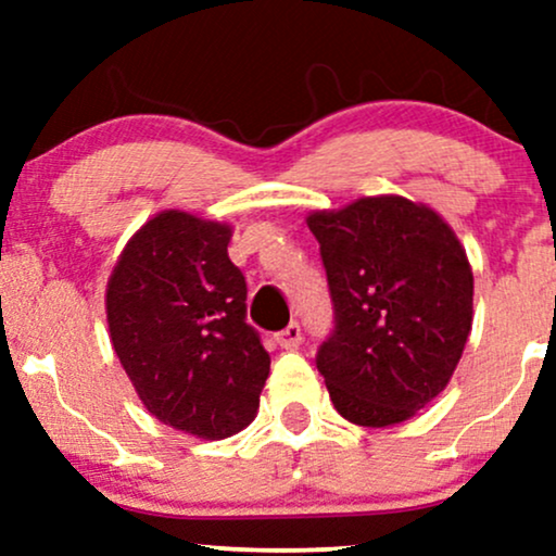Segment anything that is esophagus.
<instances>
[{
    "mask_svg": "<svg viewBox=\"0 0 556 556\" xmlns=\"http://www.w3.org/2000/svg\"><path fill=\"white\" fill-rule=\"evenodd\" d=\"M277 342H279V348H285V350H298L300 342H303V331H300V324H290V327H285L282 331H279Z\"/></svg>",
    "mask_w": 556,
    "mask_h": 556,
    "instance_id": "esophagus-1",
    "label": "esophagus"
}]
</instances>
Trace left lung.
Masks as SVG:
<instances>
[{
    "label": "left lung",
    "instance_id": "obj_1",
    "mask_svg": "<svg viewBox=\"0 0 556 556\" xmlns=\"http://www.w3.org/2000/svg\"><path fill=\"white\" fill-rule=\"evenodd\" d=\"M334 329L316 353L337 413L384 429L450 384L473 324V271L452 227L402 195L314 212Z\"/></svg>",
    "mask_w": 556,
    "mask_h": 556
}]
</instances>
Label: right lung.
Instances as JSON below:
<instances>
[{"label":"right lung","mask_w":556,"mask_h":556,"mask_svg":"<svg viewBox=\"0 0 556 556\" xmlns=\"http://www.w3.org/2000/svg\"><path fill=\"white\" fill-rule=\"evenodd\" d=\"M229 238V225L169 208L132 235L106 285L114 353L140 402L198 439H227L256 418L271 363L245 321Z\"/></svg>","instance_id":"obj_1"}]
</instances>
